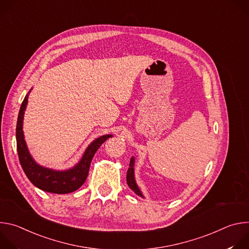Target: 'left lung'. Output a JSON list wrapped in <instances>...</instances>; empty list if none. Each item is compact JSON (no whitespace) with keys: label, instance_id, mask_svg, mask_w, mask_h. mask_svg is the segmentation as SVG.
I'll return each instance as SVG.
<instances>
[{"label":"left lung","instance_id":"obj_1","mask_svg":"<svg viewBox=\"0 0 249 249\" xmlns=\"http://www.w3.org/2000/svg\"><path fill=\"white\" fill-rule=\"evenodd\" d=\"M134 163H135V158H131L130 163H129V168L127 171V176H126V179H127V184L128 186L131 188V190H133L137 195L143 197V194H142L140 188L138 187L136 180H135V175H134Z\"/></svg>","mask_w":249,"mask_h":249}]
</instances>
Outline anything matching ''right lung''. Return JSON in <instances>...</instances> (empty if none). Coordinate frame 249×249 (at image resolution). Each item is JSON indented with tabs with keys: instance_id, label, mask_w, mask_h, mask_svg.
Wrapping results in <instances>:
<instances>
[{
	"instance_id": "obj_1",
	"label": "right lung",
	"mask_w": 249,
	"mask_h": 249,
	"mask_svg": "<svg viewBox=\"0 0 249 249\" xmlns=\"http://www.w3.org/2000/svg\"><path fill=\"white\" fill-rule=\"evenodd\" d=\"M29 93V92H28ZM28 93L25 95L18 112L17 122V149L20 165L30 182L37 188L56 194H66L79 189L86 181L91 160L99 147L112 135H104L95 139L87 148L82 160L74 167L67 170H54L39 165L30 156L24 141L22 123L27 105Z\"/></svg>"
}]
</instances>
